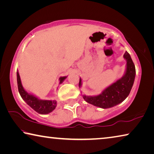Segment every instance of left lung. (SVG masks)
<instances>
[{
  "label": "left lung",
  "instance_id": "1",
  "mask_svg": "<svg viewBox=\"0 0 154 154\" xmlns=\"http://www.w3.org/2000/svg\"><path fill=\"white\" fill-rule=\"evenodd\" d=\"M124 58L126 60V65L123 76L103 90L100 94L96 96L83 94L82 96L85 102L98 107L108 109L122 103L128 97L134 84L136 70L128 51L124 54ZM82 80L80 77L79 87H82Z\"/></svg>",
  "mask_w": 154,
  "mask_h": 154
}]
</instances>
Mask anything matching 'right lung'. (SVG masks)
<instances>
[{"label": "right lung", "instance_id": "add662e5", "mask_svg": "<svg viewBox=\"0 0 154 154\" xmlns=\"http://www.w3.org/2000/svg\"><path fill=\"white\" fill-rule=\"evenodd\" d=\"M66 77L67 76L60 77V84H61ZM17 82L18 91H19L21 97L31 108L34 109L36 112H37L38 113L42 115L48 114L56 109L57 105L56 100H42V99H40L32 94L27 92L24 89L22 84L18 71H17Z\"/></svg>", "mask_w": 154, "mask_h": 154}]
</instances>
